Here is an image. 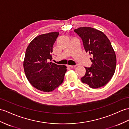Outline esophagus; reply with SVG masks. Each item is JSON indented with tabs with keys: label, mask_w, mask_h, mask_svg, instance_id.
<instances>
[{
	"label": "esophagus",
	"mask_w": 129,
	"mask_h": 129,
	"mask_svg": "<svg viewBox=\"0 0 129 129\" xmlns=\"http://www.w3.org/2000/svg\"><path fill=\"white\" fill-rule=\"evenodd\" d=\"M76 66V65H74V66H71V65H67V67H70V68H73Z\"/></svg>",
	"instance_id": "obj_1"
}]
</instances>
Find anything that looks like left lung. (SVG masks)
<instances>
[{"mask_svg":"<svg viewBox=\"0 0 129 129\" xmlns=\"http://www.w3.org/2000/svg\"><path fill=\"white\" fill-rule=\"evenodd\" d=\"M74 31L81 38L92 63L90 67H85L86 73L81 81L93 89L105 86L113 76L117 63L109 40L101 31L91 27H80Z\"/></svg>","mask_w":129,"mask_h":129,"instance_id":"obj_1","label":"left lung"}]
</instances>
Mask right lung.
I'll return each instance as SVG.
<instances>
[{"mask_svg": "<svg viewBox=\"0 0 129 129\" xmlns=\"http://www.w3.org/2000/svg\"><path fill=\"white\" fill-rule=\"evenodd\" d=\"M58 32L41 34L28 46L25 54L23 68L30 84L44 92H51L63 81L67 67L48 62L51 60L52 47Z\"/></svg>", "mask_w": 129, "mask_h": 129, "instance_id": "add662e5", "label": "right lung"}]
</instances>
